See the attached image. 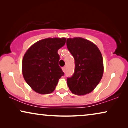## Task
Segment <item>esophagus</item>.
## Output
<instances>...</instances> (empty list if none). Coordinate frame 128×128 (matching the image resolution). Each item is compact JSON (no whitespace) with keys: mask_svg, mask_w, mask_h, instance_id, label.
I'll use <instances>...</instances> for the list:
<instances>
[{"mask_svg":"<svg viewBox=\"0 0 128 128\" xmlns=\"http://www.w3.org/2000/svg\"><path fill=\"white\" fill-rule=\"evenodd\" d=\"M62 70L64 73L66 72V67H63L62 68Z\"/></svg>","mask_w":128,"mask_h":128,"instance_id":"1","label":"esophagus"}]
</instances>
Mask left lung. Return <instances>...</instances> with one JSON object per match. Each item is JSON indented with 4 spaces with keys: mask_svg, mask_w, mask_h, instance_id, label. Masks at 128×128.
<instances>
[{
    "mask_svg": "<svg viewBox=\"0 0 128 128\" xmlns=\"http://www.w3.org/2000/svg\"><path fill=\"white\" fill-rule=\"evenodd\" d=\"M68 50L74 57L75 69L67 83L73 94L84 96L98 84L104 73L102 56L97 45L80 37L68 38Z\"/></svg>",
    "mask_w": 128,
    "mask_h": 128,
    "instance_id": "left-lung-1",
    "label": "left lung"
}]
</instances>
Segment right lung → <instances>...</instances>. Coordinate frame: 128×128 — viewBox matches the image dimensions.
<instances>
[{
	"label": "right lung",
	"instance_id": "right-lung-1",
	"mask_svg": "<svg viewBox=\"0 0 128 128\" xmlns=\"http://www.w3.org/2000/svg\"><path fill=\"white\" fill-rule=\"evenodd\" d=\"M65 38H48L30 47L22 62L24 78L37 93L46 94L55 90L64 73L59 66L58 50L64 46Z\"/></svg>",
	"mask_w": 128,
	"mask_h": 128
}]
</instances>
